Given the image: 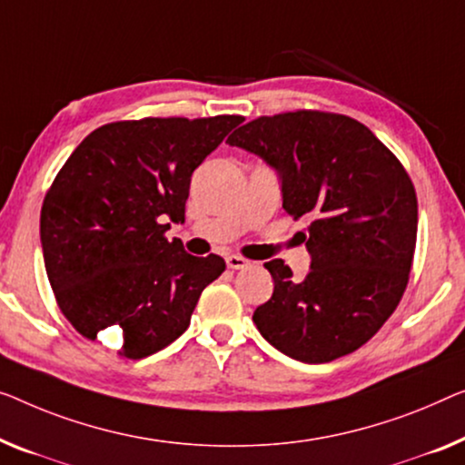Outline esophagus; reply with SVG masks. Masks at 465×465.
I'll return each mask as SVG.
<instances>
[{"label": "esophagus", "instance_id": "esophagus-1", "mask_svg": "<svg viewBox=\"0 0 465 465\" xmlns=\"http://www.w3.org/2000/svg\"><path fill=\"white\" fill-rule=\"evenodd\" d=\"M225 262H227V267L233 269V272H238V269L251 267V261L244 259V256H240V254H230V256H227V259H225Z\"/></svg>", "mask_w": 465, "mask_h": 465}]
</instances>
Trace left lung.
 Instances as JSON below:
<instances>
[{
	"instance_id": "1",
	"label": "left lung",
	"mask_w": 465,
	"mask_h": 465,
	"mask_svg": "<svg viewBox=\"0 0 465 465\" xmlns=\"http://www.w3.org/2000/svg\"><path fill=\"white\" fill-rule=\"evenodd\" d=\"M227 143L277 171L283 209L307 217L302 282L265 262L273 294L256 307L261 336L302 363H328L365 344L403 296L418 235V198L386 145L344 114L296 110L242 124Z\"/></svg>"
}]
</instances>
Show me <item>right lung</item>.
Masks as SVG:
<instances>
[{"label": "right lung", "mask_w": 465, "mask_h": 465, "mask_svg": "<svg viewBox=\"0 0 465 465\" xmlns=\"http://www.w3.org/2000/svg\"><path fill=\"white\" fill-rule=\"evenodd\" d=\"M242 121L108 123L68 156L41 206V248L58 307L79 334L116 331L119 355L143 359L188 330L225 261L192 256L164 232L183 223L193 169Z\"/></svg>", "instance_id": "right-lung-1"}]
</instances>
